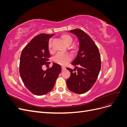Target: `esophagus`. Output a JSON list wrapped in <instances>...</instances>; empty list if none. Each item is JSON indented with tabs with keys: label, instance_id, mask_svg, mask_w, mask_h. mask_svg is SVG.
I'll use <instances>...</instances> for the list:
<instances>
[{
	"label": "esophagus",
	"instance_id": "esophagus-1",
	"mask_svg": "<svg viewBox=\"0 0 127 127\" xmlns=\"http://www.w3.org/2000/svg\"><path fill=\"white\" fill-rule=\"evenodd\" d=\"M61 68H62V70H64L65 69H66V68H65V67H63V66L61 67Z\"/></svg>",
	"mask_w": 127,
	"mask_h": 127
}]
</instances>
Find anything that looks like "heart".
<instances>
[{
  "mask_svg": "<svg viewBox=\"0 0 127 127\" xmlns=\"http://www.w3.org/2000/svg\"><path fill=\"white\" fill-rule=\"evenodd\" d=\"M60 39L62 40V41L64 42V43L67 45H69L70 44L73 40V39L72 36L69 35V34H63L60 36ZM52 44H51V40H50L49 42V44H48V49L50 52L52 51ZM70 50L72 52H74L75 51L76 47L74 45H72L70 47ZM71 56L69 54V53H57L56 56L54 58V61L57 63L58 64H59L63 65V66H64V65L66 64L68 62H69L70 60H71Z\"/></svg>",
  "mask_w": 127,
  "mask_h": 127,
  "instance_id": "b5f03b06",
  "label": "heart"
}]
</instances>
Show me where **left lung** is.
<instances>
[{
  "mask_svg": "<svg viewBox=\"0 0 127 127\" xmlns=\"http://www.w3.org/2000/svg\"><path fill=\"white\" fill-rule=\"evenodd\" d=\"M70 32L78 37L79 49L71 63L75 69L67 68L70 71L67 86L74 93L84 94L91 89L98 77L101 67V56L97 45L84 31L76 29Z\"/></svg>",
  "mask_w": 127,
  "mask_h": 127,
  "instance_id": "8db88e82",
  "label": "left lung"
}]
</instances>
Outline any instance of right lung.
I'll use <instances>...</instances> for the list:
<instances>
[{"instance_id":"add662e5","label":"right lung","mask_w":127,"mask_h":127,"mask_svg":"<svg viewBox=\"0 0 127 127\" xmlns=\"http://www.w3.org/2000/svg\"><path fill=\"white\" fill-rule=\"evenodd\" d=\"M54 34L41 33L31 40L22 50L20 74L24 85L34 95H43L51 91L61 71V66L53 63L44 71L43 65L49 64V39Z\"/></svg>"}]
</instances>
